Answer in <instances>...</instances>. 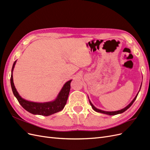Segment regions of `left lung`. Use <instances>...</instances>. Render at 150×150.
<instances>
[{"label": "left lung", "mask_w": 150, "mask_h": 150, "mask_svg": "<svg viewBox=\"0 0 150 150\" xmlns=\"http://www.w3.org/2000/svg\"><path fill=\"white\" fill-rule=\"evenodd\" d=\"M142 84H141V86H140V88H139V90L138 93H137V95H136V96H135L134 98L133 99L132 101H131V102L128 104V106H126L125 108H124L123 109H122V110H118V111H106L101 110H99V109L96 108L95 107V106L93 105V104H92V103L91 102V101L89 100V103H90L91 106V107H92V108L93 109V110H94L95 111H96V112H98L103 113V114H106V115H116L121 114V113L124 112L125 111H126L127 110H128V109L131 105H132L133 103L134 102V101L136 100V99H137V96H138V93H139V91H140V89H141V88H142Z\"/></svg>", "instance_id": "obj_1"}]
</instances>
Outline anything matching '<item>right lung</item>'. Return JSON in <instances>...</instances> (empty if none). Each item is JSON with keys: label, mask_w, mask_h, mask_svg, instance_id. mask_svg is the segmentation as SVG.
Masks as SVG:
<instances>
[{"label": "right lung", "mask_w": 150, "mask_h": 150, "mask_svg": "<svg viewBox=\"0 0 150 150\" xmlns=\"http://www.w3.org/2000/svg\"><path fill=\"white\" fill-rule=\"evenodd\" d=\"M17 60L13 62L12 71H11V84L13 95L17 98L21 105L24 108L26 111L32 113L33 115H38L42 116H48L51 115L59 112L64 109L71 89V80L67 81L63 85L62 89L57 94L56 98L52 101L45 102V103H37L28 101L26 99L22 98L17 92V91L14 86L13 81V71L14 69L15 65L16 64Z\"/></svg>", "instance_id": "obj_1"}]
</instances>
